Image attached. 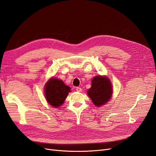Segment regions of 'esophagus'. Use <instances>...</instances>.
Here are the masks:
<instances>
[{
  "instance_id": "obj_1",
  "label": "esophagus",
  "mask_w": 156,
  "mask_h": 156,
  "mask_svg": "<svg viewBox=\"0 0 156 156\" xmlns=\"http://www.w3.org/2000/svg\"><path fill=\"white\" fill-rule=\"evenodd\" d=\"M76 90H77V92H81V91H82V89H81V87H77V88H76Z\"/></svg>"
}]
</instances>
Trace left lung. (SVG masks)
<instances>
[{"mask_svg":"<svg viewBox=\"0 0 156 156\" xmlns=\"http://www.w3.org/2000/svg\"><path fill=\"white\" fill-rule=\"evenodd\" d=\"M87 94L96 106L103 105L112 96V88L111 81L105 76L98 75L94 77L92 80V87L88 90Z\"/></svg>","mask_w":156,"mask_h":156,"instance_id":"8db88e82","label":"left lung"}]
</instances>
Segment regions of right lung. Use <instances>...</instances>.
I'll use <instances>...</instances> for the list:
<instances>
[{
    "label": "right lung",
    "instance_id": "add662e5",
    "mask_svg": "<svg viewBox=\"0 0 156 156\" xmlns=\"http://www.w3.org/2000/svg\"><path fill=\"white\" fill-rule=\"evenodd\" d=\"M70 87L66 86L62 80L52 77L45 86V96L49 105L57 108L62 105L69 92Z\"/></svg>",
    "mask_w": 156,
    "mask_h": 156
}]
</instances>
